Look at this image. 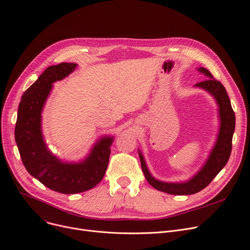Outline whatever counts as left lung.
Instances as JSON below:
<instances>
[{
  "instance_id": "left-lung-1",
  "label": "left lung",
  "mask_w": 250,
  "mask_h": 250,
  "mask_svg": "<svg viewBox=\"0 0 250 250\" xmlns=\"http://www.w3.org/2000/svg\"><path fill=\"white\" fill-rule=\"evenodd\" d=\"M199 71L204 73L208 79H206L205 81L195 84V86L208 91L216 98L220 107L219 113L221 118V126L217 143L208 161L201 169V171H199V173L193 176L190 180L183 183L162 182L155 179L150 174L145 160H144L142 154L139 153L142 170L147 181L154 188L163 192H167L169 194H193L207 188L223 169V167L227 164L232 151V138L235 129V114L232 109L226 89L220 81H217L216 79H214L211 72L207 69L200 68Z\"/></svg>"
}]
</instances>
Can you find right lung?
Instances as JSON below:
<instances>
[{
  "label": "right lung",
  "instance_id": "add662e5",
  "mask_svg": "<svg viewBox=\"0 0 250 250\" xmlns=\"http://www.w3.org/2000/svg\"><path fill=\"white\" fill-rule=\"evenodd\" d=\"M76 63L61 62L48 67L21 97L15 126V141L26 170L46 188L73 194L97 186L109 161L113 138L101 139L81 163H63L46 148L42 134V110L52 83L71 74Z\"/></svg>",
  "mask_w": 250,
  "mask_h": 250
}]
</instances>
